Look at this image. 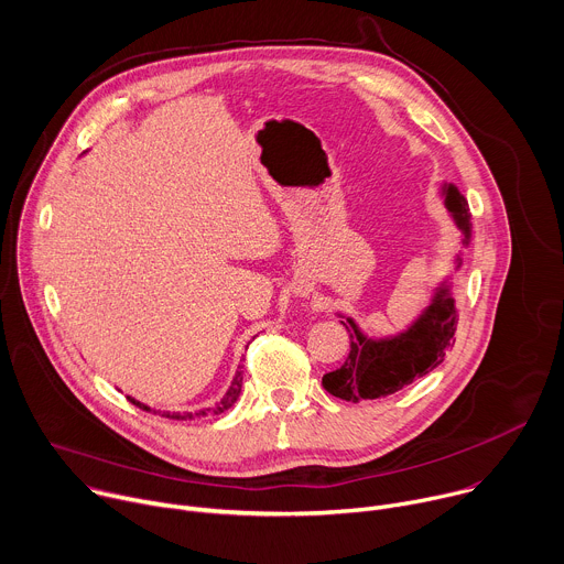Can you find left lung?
I'll list each match as a JSON object with an SVG mask.
<instances>
[{"instance_id": "obj_1", "label": "left lung", "mask_w": 564, "mask_h": 564, "mask_svg": "<svg viewBox=\"0 0 564 564\" xmlns=\"http://www.w3.org/2000/svg\"><path fill=\"white\" fill-rule=\"evenodd\" d=\"M444 205L462 231V246L470 243V214L466 198L459 194L455 185L442 187ZM462 265V250L455 257V268ZM350 333V352L341 368L326 372L321 383L324 388L346 401L361 399H379L388 397L415 379L435 370L446 350L455 344V326H457V310L455 299L451 296V288L442 283L426 310L413 321V324L392 337L372 339L361 333L355 324V318L346 316L341 321Z\"/></svg>"}]
</instances>
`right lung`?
<instances>
[{"label":"right lung","mask_w":564,"mask_h":564,"mask_svg":"<svg viewBox=\"0 0 564 564\" xmlns=\"http://www.w3.org/2000/svg\"><path fill=\"white\" fill-rule=\"evenodd\" d=\"M240 386H243V372H240V368H238L236 375H234V379H231V383H229V388H227V392L223 394L220 401H216V406L203 409V411H198V413H170V411H158V415L170 417V420H192V417H205V415H220V413H225L227 409H231V406L236 404V399H238V394H240ZM129 399H131V397H129ZM131 401H133L135 406L144 409V411H151L149 406L140 404V401H135V399H131Z\"/></svg>","instance_id":"obj_1"}]
</instances>
